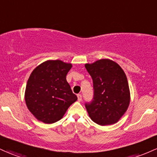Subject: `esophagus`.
I'll use <instances>...</instances> for the list:
<instances>
[{
    "instance_id": "1",
    "label": "esophagus",
    "mask_w": 157,
    "mask_h": 157,
    "mask_svg": "<svg viewBox=\"0 0 157 157\" xmlns=\"http://www.w3.org/2000/svg\"><path fill=\"white\" fill-rule=\"evenodd\" d=\"M77 99H78V101H82V95L80 94H77Z\"/></svg>"
}]
</instances>
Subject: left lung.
<instances>
[{
  "mask_svg": "<svg viewBox=\"0 0 157 157\" xmlns=\"http://www.w3.org/2000/svg\"><path fill=\"white\" fill-rule=\"evenodd\" d=\"M92 77L94 97L86 103L89 117L101 126L116 123L130 104V94L126 75L113 60L103 59L86 64Z\"/></svg>",
  "mask_w": 157,
  "mask_h": 157,
  "instance_id": "8db88e82",
  "label": "left lung"
}]
</instances>
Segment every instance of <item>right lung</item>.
Returning a JSON list of instances; mask_svg holds the SVG:
<instances>
[{
  "label": "right lung",
  "instance_id": "1",
  "mask_svg": "<svg viewBox=\"0 0 157 157\" xmlns=\"http://www.w3.org/2000/svg\"><path fill=\"white\" fill-rule=\"evenodd\" d=\"M71 63L48 60L38 65L27 80L25 101L39 121L53 124L61 119L68 108L77 100L66 80Z\"/></svg>",
  "mask_w": 157,
  "mask_h": 157
}]
</instances>
